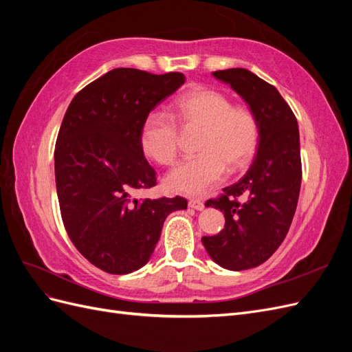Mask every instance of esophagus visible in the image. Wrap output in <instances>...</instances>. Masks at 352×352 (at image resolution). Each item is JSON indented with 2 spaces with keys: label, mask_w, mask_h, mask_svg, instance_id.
I'll list each match as a JSON object with an SVG mask.
<instances>
[{
  "label": "esophagus",
  "mask_w": 352,
  "mask_h": 352,
  "mask_svg": "<svg viewBox=\"0 0 352 352\" xmlns=\"http://www.w3.org/2000/svg\"><path fill=\"white\" fill-rule=\"evenodd\" d=\"M188 204H189V207L190 208H194V210H204V201H202V199H199V198H190L189 199V202H188Z\"/></svg>",
  "instance_id": "obj_1"
}]
</instances>
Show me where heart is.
<instances>
[{
  "instance_id": "obj_1",
  "label": "heart",
  "mask_w": 352,
  "mask_h": 352,
  "mask_svg": "<svg viewBox=\"0 0 352 352\" xmlns=\"http://www.w3.org/2000/svg\"><path fill=\"white\" fill-rule=\"evenodd\" d=\"M201 129L195 150L166 177V185L189 195H198L220 184L228 167L241 170L257 154L261 136L258 117L250 109L233 107L225 94L197 89L180 97L173 116L162 110L146 114L140 132L144 154L160 166L175 164L180 150V131Z\"/></svg>"
}]
</instances>
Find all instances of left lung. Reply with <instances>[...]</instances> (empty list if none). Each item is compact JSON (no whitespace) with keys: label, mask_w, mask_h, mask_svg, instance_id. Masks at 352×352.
<instances>
[{"label":"left lung","mask_w":352,"mask_h":352,"mask_svg":"<svg viewBox=\"0 0 352 352\" xmlns=\"http://www.w3.org/2000/svg\"><path fill=\"white\" fill-rule=\"evenodd\" d=\"M212 74L248 102L261 127L258 151L247 175L206 202L220 210L226 223L217 235L201 241L219 265L239 272L269 260L291 228L302 179L300 132L294 111L273 85L247 69Z\"/></svg>","instance_id":"1"}]
</instances>
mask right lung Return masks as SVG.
Here are the masks:
<instances>
[{"label":"right lung","mask_w":352,"mask_h":352,"mask_svg":"<svg viewBox=\"0 0 352 352\" xmlns=\"http://www.w3.org/2000/svg\"><path fill=\"white\" fill-rule=\"evenodd\" d=\"M186 80L120 67L80 89L60 126L54 162L61 219L70 241L95 267L132 273L150 260L166 217L184 197L135 199L157 185L140 142L142 122Z\"/></svg>","instance_id":"1"}]
</instances>
